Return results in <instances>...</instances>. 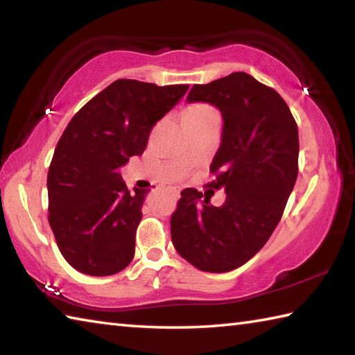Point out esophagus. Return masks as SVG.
Instances as JSON below:
<instances>
[{
	"mask_svg": "<svg viewBox=\"0 0 355 355\" xmlns=\"http://www.w3.org/2000/svg\"><path fill=\"white\" fill-rule=\"evenodd\" d=\"M171 193H172L175 198H178V197H180V189H178V187H171Z\"/></svg>",
	"mask_w": 355,
	"mask_h": 355,
	"instance_id": "34e87169",
	"label": "esophagus"
}]
</instances>
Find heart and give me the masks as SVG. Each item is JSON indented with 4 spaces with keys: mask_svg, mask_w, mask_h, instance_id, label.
<instances>
[{
    "mask_svg": "<svg viewBox=\"0 0 355 355\" xmlns=\"http://www.w3.org/2000/svg\"><path fill=\"white\" fill-rule=\"evenodd\" d=\"M205 111H214V110L207 107V105H193V107H191L186 112H205Z\"/></svg>",
    "mask_w": 355,
    "mask_h": 355,
    "instance_id": "b5f03b06",
    "label": "heart"
}]
</instances>
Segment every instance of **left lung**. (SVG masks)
<instances>
[{
    "label": "left lung",
    "mask_w": 355,
    "mask_h": 355,
    "mask_svg": "<svg viewBox=\"0 0 355 355\" xmlns=\"http://www.w3.org/2000/svg\"><path fill=\"white\" fill-rule=\"evenodd\" d=\"M186 101L223 116L210 186L223 187L225 202L216 207L184 189L171 218L172 244L193 267L225 273L252 259L281 220L297 178V125L282 97L244 71L193 85Z\"/></svg>",
    "instance_id": "obj_1"
}]
</instances>
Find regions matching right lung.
Here are the masks:
<instances>
[{
  "label": "right lung",
  "mask_w": 355,
  "mask_h": 355,
  "mask_svg": "<svg viewBox=\"0 0 355 355\" xmlns=\"http://www.w3.org/2000/svg\"><path fill=\"white\" fill-rule=\"evenodd\" d=\"M189 85L119 79L65 128L49 169V223L62 256L89 276L130 266L148 191H128L119 168L141 155L150 128Z\"/></svg>",
  "instance_id": "obj_1"
}]
</instances>
